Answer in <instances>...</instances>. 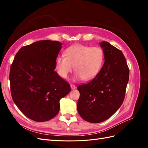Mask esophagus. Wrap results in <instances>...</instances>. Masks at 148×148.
I'll use <instances>...</instances> for the list:
<instances>
[{
  "instance_id": "34e87169",
  "label": "esophagus",
  "mask_w": 148,
  "mask_h": 148,
  "mask_svg": "<svg viewBox=\"0 0 148 148\" xmlns=\"http://www.w3.org/2000/svg\"><path fill=\"white\" fill-rule=\"evenodd\" d=\"M70 87H71V89H75L76 88V86H75L74 84H71L70 85Z\"/></svg>"
}]
</instances>
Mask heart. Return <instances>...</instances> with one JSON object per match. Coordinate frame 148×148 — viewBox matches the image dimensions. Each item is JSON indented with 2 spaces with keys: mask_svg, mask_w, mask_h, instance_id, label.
<instances>
[{
  "mask_svg": "<svg viewBox=\"0 0 148 148\" xmlns=\"http://www.w3.org/2000/svg\"><path fill=\"white\" fill-rule=\"evenodd\" d=\"M65 55L58 56L56 69L60 77L66 78L74 69V80L86 81L95 78L100 71L104 62V55L99 47H90L76 44L67 48Z\"/></svg>",
  "mask_w": 148,
  "mask_h": 148,
  "instance_id": "1",
  "label": "heart"
}]
</instances>
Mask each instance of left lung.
<instances>
[{
	"label": "left lung",
	"instance_id": "obj_1",
	"mask_svg": "<svg viewBox=\"0 0 148 148\" xmlns=\"http://www.w3.org/2000/svg\"><path fill=\"white\" fill-rule=\"evenodd\" d=\"M104 64L91 81L79 85L77 110L90 123H100L112 116L123 102L129 79V69L122 52L106 41L99 43Z\"/></svg>",
	"mask_w": 148,
	"mask_h": 148
}]
</instances>
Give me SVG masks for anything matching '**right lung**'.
I'll return each instance as SVG.
<instances>
[{"label":"right lung","mask_w":148,"mask_h":148,"mask_svg":"<svg viewBox=\"0 0 148 148\" xmlns=\"http://www.w3.org/2000/svg\"><path fill=\"white\" fill-rule=\"evenodd\" d=\"M62 44L42 40L22 47L10 70L13 102L28 118L46 122L60 110V100L70 92V84L54 70Z\"/></svg>","instance_id":"right-lung-1"}]
</instances>
